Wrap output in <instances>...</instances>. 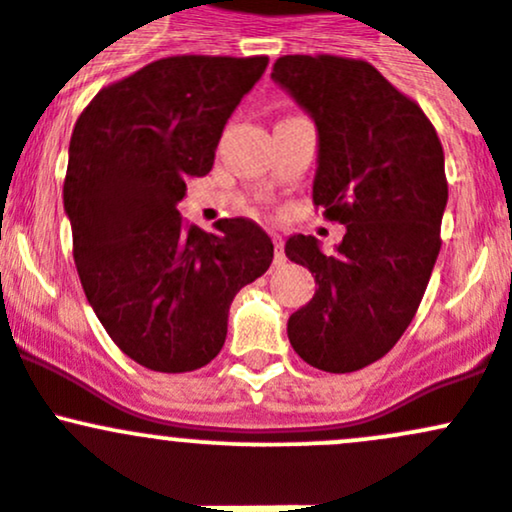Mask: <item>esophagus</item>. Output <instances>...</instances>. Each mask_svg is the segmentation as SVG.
I'll use <instances>...</instances> for the list:
<instances>
[{
    "label": "esophagus",
    "instance_id": "esophagus-1",
    "mask_svg": "<svg viewBox=\"0 0 512 512\" xmlns=\"http://www.w3.org/2000/svg\"><path fill=\"white\" fill-rule=\"evenodd\" d=\"M272 242H275V265H282L285 262V240H282V235L272 232Z\"/></svg>",
    "mask_w": 512,
    "mask_h": 512
}]
</instances>
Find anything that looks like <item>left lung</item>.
<instances>
[{"instance_id": "8db88e82", "label": "left lung", "mask_w": 512, "mask_h": 512, "mask_svg": "<svg viewBox=\"0 0 512 512\" xmlns=\"http://www.w3.org/2000/svg\"><path fill=\"white\" fill-rule=\"evenodd\" d=\"M272 81L317 126L312 198L347 225L332 255L292 235L285 255L317 289L289 317L294 352L314 369L349 374L381 359L414 319L448 203L436 128L371 64L342 56H282Z\"/></svg>"}]
</instances>
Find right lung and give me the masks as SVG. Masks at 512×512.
I'll use <instances>...</instances> for the list:
<instances>
[{
  "instance_id": "obj_1",
  "label": "right lung",
  "mask_w": 512,
  "mask_h": 512,
  "mask_svg": "<svg viewBox=\"0 0 512 512\" xmlns=\"http://www.w3.org/2000/svg\"><path fill=\"white\" fill-rule=\"evenodd\" d=\"M267 61H153L98 91L71 133L64 210L81 287L116 347L151 371L210 364L232 299L275 255L252 220L205 232L175 210L185 180L210 173L227 118Z\"/></svg>"
}]
</instances>
